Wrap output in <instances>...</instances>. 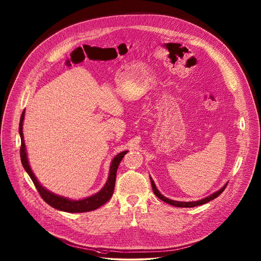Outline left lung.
<instances>
[{
	"label": "left lung",
	"instance_id": "1",
	"mask_svg": "<svg viewBox=\"0 0 261 261\" xmlns=\"http://www.w3.org/2000/svg\"><path fill=\"white\" fill-rule=\"evenodd\" d=\"M150 183H151V187H152V191H153L154 195H155L158 198H160L162 201H164V202H166V203H168V204H170V205H172V206H175V207H183V208H191V207H195V206H200V205H203V204H206V203L212 201L213 199L217 198V197L223 192L224 190H225V188L227 187V184H228V183H226V184L224 185V187H222L219 191L215 192L214 194H212V195H210L209 197L204 198V199H202V200L195 201V202H179V201H174V200H171V199L166 198L165 196H163V195L159 192V190L156 189V187L154 185V183H153V181H152L151 178H150Z\"/></svg>",
	"mask_w": 261,
	"mask_h": 261
}]
</instances>
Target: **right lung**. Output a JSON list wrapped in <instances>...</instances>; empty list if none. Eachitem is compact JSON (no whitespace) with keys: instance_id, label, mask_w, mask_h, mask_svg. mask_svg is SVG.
I'll return each instance as SVG.
<instances>
[{"instance_id":"obj_1","label":"right lung","mask_w":261,"mask_h":261,"mask_svg":"<svg viewBox=\"0 0 261 261\" xmlns=\"http://www.w3.org/2000/svg\"><path fill=\"white\" fill-rule=\"evenodd\" d=\"M24 113H25V112H23L22 115H21L20 124H19V133H20V137H21V148H20L21 162H22V165H23L24 169L26 170V172L28 173V175L32 179V181L36 187L40 196L42 197V199L48 205H50L51 207H53L55 209H58V210H61V211H64V212H69V213H82V212L92 211V210H95V209L99 208L103 204H106L112 198V194H113L114 185H115V178H116V171H117L118 165H119L120 161L122 160V158L124 156V154L127 151L124 150V151L119 152L117 155H115V158L112 160L111 170H110V176H109V180H108L107 184L98 193L94 194L93 196L82 199V200L73 201V200H69L67 198L55 195V194L51 193L50 191L46 190L44 187L40 185V183L38 182L36 177L34 176L33 172H32V170L29 166L26 149H25L23 130H22L23 120H24Z\"/></svg>"}]
</instances>
